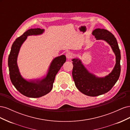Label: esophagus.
I'll return each instance as SVG.
<instances>
[{
	"label": "esophagus",
	"instance_id": "1",
	"mask_svg": "<svg viewBox=\"0 0 130 130\" xmlns=\"http://www.w3.org/2000/svg\"><path fill=\"white\" fill-rule=\"evenodd\" d=\"M73 56V54L72 52H68L66 54V57L68 59H70L72 58Z\"/></svg>",
	"mask_w": 130,
	"mask_h": 130
}]
</instances>
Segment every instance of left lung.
<instances>
[{
  "label": "left lung",
  "instance_id": "obj_1",
  "mask_svg": "<svg viewBox=\"0 0 130 130\" xmlns=\"http://www.w3.org/2000/svg\"><path fill=\"white\" fill-rule=\"evenodd\" d=\"M92 34L96 40H103L111 46L116 56V64L112 72L104 77H98L89 72L78 58L72 60V75L76 88L85 95L96 96L111 89L118 80L120 74V51L116 38L108 30L96 29Z\"/></svg>",
  "mask_w": 130,
  "mask_h": 130
}]
</instances>
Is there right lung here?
I'll return each mask as SVG.
<instances>
[{"label": "right lung", "instance_id": "obj_1", "mask_svg": "<svg viewBox=\"0 0 130 130\" xmlns=\"http://www.w3.org/2000/svg\"><path fill=\"white\" fill-rule=\"evenodd\" d=\"M44 32V29L40 28L27 30L13 42L9 56L8 66L12 84L19 92L27 97L40 98L49 93L53 88L56 75L66 61L64 55L54 58L50 64L46 75L42 78L26 80L22 76L17 64V58L22 44L27 36L40 35Z\"/></svg>", "mask_w": 130, "mask_h": 130}]
</instances>
